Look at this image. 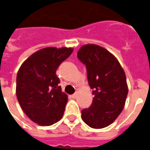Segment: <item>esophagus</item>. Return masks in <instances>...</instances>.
<instances>
[{
  "mask_svg": "<svg viewBox=\"0 0 150 150\" xmlns=\"http://www.w3.org/2000/svg\"><path fill=\"white\" fill-rule=\"evenodd\" d=\"M71 97H72V98H74V99H75V98H76V97H77V93H74V94H72V95H71Z\"/></svg>",
  "mask_w": 150,
  "mask_h": 150,
  "instance_id": "1",
  "label": "esophagus"
}]
</instances>
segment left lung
I'll return each instance as SVG.
<instances>
[{"label":"left lung","mask_w":150,"mask_h":150,"mask_svg":"<svg viewBox=\"0 0 150 150\" xmlns=\"http://www.w3.org/2000/svg\"><path fill=\"white\" fill-rule=\"evenodd\" d=\"M85 65L89 86L94 96L81 118L93 128H103L112 123L124 109L127 89L125 73L110 52L96 44H87L77 53Z\"/></svg>","instance_id":"obj_1"}]
</instances>
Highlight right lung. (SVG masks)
<instances>
[{
    "mask_svg": "<svg viewBox=\"0 0 150 150\" xmlns=\"http://www.w3.org/2000/svg\"><path fill=\"white\" fill-rule=\"evenodd\" d=\"M72 51V48H44L30 56L18 71L16 91L19 105L40 125H51L63 115L68 98L56 71Z\"/></svg>",
    "mask_w": 150,
    "mask_h": 150,
    "instance_id": "right-lung-1",
    "label": "right lung"
}]
</instances>
